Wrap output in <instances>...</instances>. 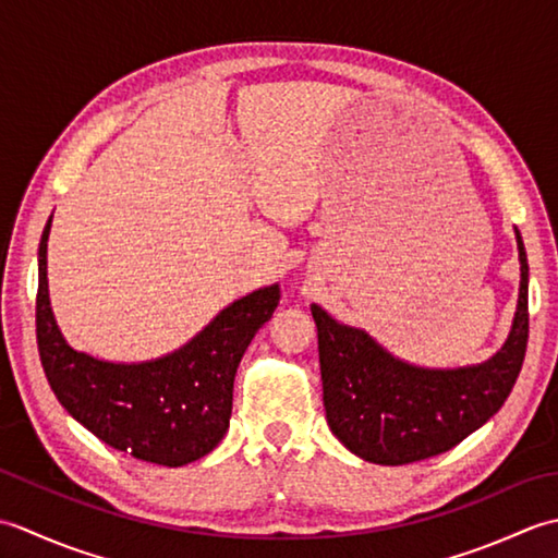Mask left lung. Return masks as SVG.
Returning <instances> with one entry per match:
<instances>
[{"label":"left lung","mask_w":558,"mask_h":558,"mask_svg":"<svg viewBox=\"0 0 558 558\" xmlns=\"http://www.w3.org/2000/svg\"><path fill=\"white\" fill-rule=\"evenodd\" d=\"M520 294L513 328L492 360L462 369H424L386 352L360 328L312 304L324 408L338 441L376 465H408L446 453L501 410L527 348V254L515 230Z\"/></svg>","instance_id":"1"}]
</instances>
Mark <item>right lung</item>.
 Instances as JSON below:
<instances>
[{"instance_id": "add662e5", "label": "right lung", "mask_w": 558, "mask_h": 558, "mask_svg": "<svg viewBox=\"0 0 558 558\" xmlns=\"http://www.w3.org/2000/svg\"><path fill=\"white\" fill-rule=\"evenodd\" d=\"M50 222L38 248L35 333L57 400L100 441L138 460L180 468L210 453L230 426L236 366L276 312L280 288H260L232 302L184 348L160 360L102 362L76 352L57 328L47 292Z\"/></svg>"}]
</instances>
